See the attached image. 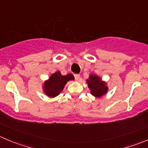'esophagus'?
<instances>
[{
  "label": "esophagus",
  "instance_id": "34e87169",
  "mask_svg": "<svg viewBox=\"0 0 148 148\" xmlns=\"http://www.w3.org/2000/svg\"><path fill=\"white\" fill-rule=\"evenodd\" d=\"M74 77H75L76 80H79L80 78V76L79 74H76V75H74Z\"/></svg>",
  "mask_w": 148,
  "mask_h": 148
}]
</instances>
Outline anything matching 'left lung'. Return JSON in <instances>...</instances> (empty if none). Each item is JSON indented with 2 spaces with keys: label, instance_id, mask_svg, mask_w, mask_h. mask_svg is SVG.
<instances>
[{
  "label": "left lung",
  "instance_id": "obj_1",
  "mask_svg": "<svg viewBox=\"0 0 148 148\" xmlns=\"http://www.w3.org/2000/svg\"><path fill=\"white\" fill-rule=\"evenodd\" d=\"M86 82L90 90V93L95 97H100L107 93L108 88L106 86V83L102 81L97 75L91 74Z\"/></svg>",
  "mask_w": 148,
  "mask_h": 148
}]
</instances>
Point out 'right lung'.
<instances>
[{
	"label": "right lung",
	"instance_id": "1",
	"mask_svg": "<svg viewBox=\"0 0 148 148\" xmlns=\"http://www.w3.org/2000/svg\"><path fill=\"white\" fill-rule=\"evenodd\" d=\"M72 74H68L63 76L60 71H56L43 84V92L50 97H56L64 90L67 82L74 80Z\"/></svg>",
	"mask_w": 148,
	"mask_h": 148
}]
</instances>
